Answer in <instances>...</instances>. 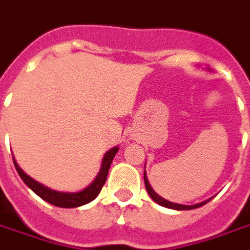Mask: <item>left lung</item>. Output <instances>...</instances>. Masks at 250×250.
<instances>
[{
    "mask_svg": "<svg viewBox=\"0 0 250 250\" xmlns=\"http://www.w3.org/2000/svg\"><path fill=\"white\" fill-rule=\"evenodd\" d=\"M144 184H146V188L148 194H149V197L153 199V201L157 203V205L163 206V207H167V208H171V209H177V211H181V209H194V208H198V207H201V206L206 205L207 202H209L212 198H208L207 201H203L201 203H197V205H191V206H188V205H180V203H174V202H170V201H167L165 198L160 197L159 194L156 193L155 190L152 188L150 186L149 181H148V177H146V173L144 170Z\"/></svg>",
    "mask_w": 250,
    "mask_h": 250,
    "instance_id": "left-lung-1",
    "label": "left lung"
}]
</instances>
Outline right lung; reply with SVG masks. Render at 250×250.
Instances as JSON below:
<instances>
[{"mask_svg": "<svg viewBox=\"0 0 250 250\" xmlns=\"http://www.w3.org/2000/svg\"><path fill=\"white\" fill-rule=\"evenodd\" d=\"M118 150H119V146H114V148L108 149L104 153V159H102V165H101L100 173L97 174L94 181L87 188H85L81 191H76V193L57 191V190H52V188H47L44 185H42L41 182H38L34 178H31L28 174H26L21 169L18 164H17L14 157H13V161H14V167L17 169V171H18L19 177L22 178V181L27 185L28 188H31L36 195H39L42 199H44L45 202H48V203L56 206V207L73 208V207H80V206H83L89 203V202L94 201L95 197L100 194L101 188H102V186L106 182V178H107L110 165H111L112 160H114L115 155L118 153Z\"/></svg>", "mask_w": 250, "mask_h": 250, "instance_id": "obj_1", "label": "right lung"}]
</instances>
